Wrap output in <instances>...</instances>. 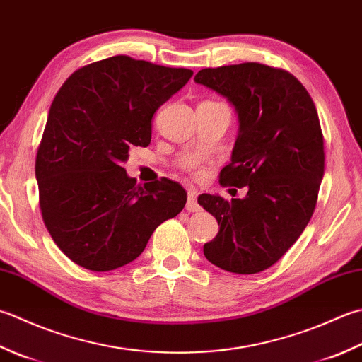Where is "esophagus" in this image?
Instances as JSON below:
<instances>
[{
	"mask_svg": "<svg viewBox=\"0 0 362 362\" xmlns=\"http://www.w3.org/2000/svg\"><path fill=\"white\" fill-rule=\"evenodd\" d=\"M187 210H188V211H197V210H201L199 204H197V191H196V189H188Z\"/></svg>",
	"mask_w": 362,
	"mask_h": 362,
	"instance_id": "obj_1",
	"label": "esophagus"
}]
</instances>
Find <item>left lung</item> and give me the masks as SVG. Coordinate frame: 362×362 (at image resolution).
Here are the masks:
<instances>
[{
	"label": "left lung",
	"instance_id": "obj_1",
	"mask_svg": "<svg viewBox=\"0 0 362 362\" xmlns=\"http://www.w3.org/2000/svg\"><path fill=\"white\" fill-rule=\"evenodd\" d=\"M194 81L235 108L238 133L219 182L247 188L242 199L199 196L219 226L204 256L230 273L264 272L298 240L314 214L325 174L315 105L293 75L257 62L202 69Z\"/></svg>",
	"mask_w": 362,
	"mask_h": 362
}]
</instances>
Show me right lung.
Segmentation results:
<instances>
[{
    "instance_id": "right-lung-1",
    "label": "right lung",
    "mask_w": 362,
    "mask_h": 362,
    "mask_svg": "<svg viewBox=\"0 0 362 362\" xmlns=\"http://www.w3.org/2000/svg\"><path fill=\"white\" fill-rule=\"evenodd\" d=\"M191 76L188 69L112 56L78 69L56 94L35 179L49 235L76 265L110 272L130 264L185 207L179 183L143 187L122 163L132 146L151 144L153 115Z\"/></svg>"
}]
</instances>
